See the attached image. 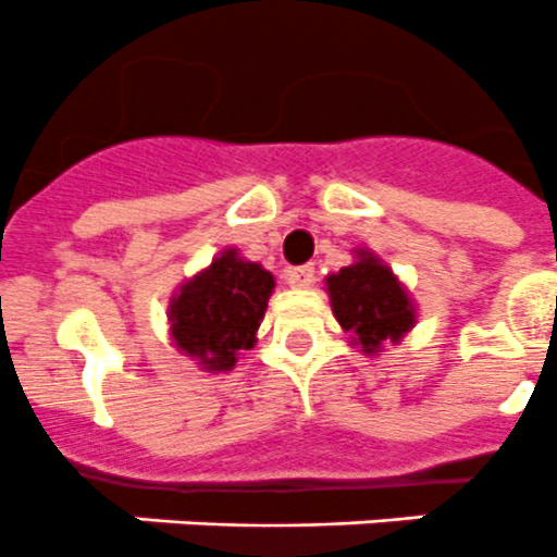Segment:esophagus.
Instances as JSON below:
<instances>
[{"label": "esophagus", "instance_id": "1", "mask_svg": "<svg viewBox=\"0 0 557 557\" xmlns=\"http://www.w3.org/2000/svg\"><path fill=\"white\" fill-rule=\"evenodd\" d=\"M313 277H317L313 265H297V269H288V272H285V280H288L292 288H311Z\"/></svg>", "mask_w": 557, "mask_h": 557}]
</instances>
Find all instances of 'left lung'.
Instances as JSON below:
<instances>
[{"mask_svg": "<svg viewBox=\"0 0 557 557\" xmlns=\"http://www.w3.org/2000/svg\"><path fill=\"white\" fill-rule=\"evenodd\" d=\"M333 317L352 333L367 356H379L384 342L398 345L414 327V302L393 269L372 251H356V263L325 280Z\"/></svg>", "mask_w": 557, "mask_h": 557, "instance_id": "obj_1", "label": "left lung"}]
</instances>
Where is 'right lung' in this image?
I'll list each match as a JSON object with an SVG mask.
<instances>
[{
  "label": "right lung",
  "instance_id": "obj_1",
  "mask_svg": "<svg viewBox=\"0 0 557 557\" xmlns=\"http://www.w3.org/2000/svg\"><path fill=\"white\" fill-rule=\"evenodd\" d=\"M272 272L226 249L207 269L187 280L171 299V338L185 356L210 372L235 367L240 350L255 347L269 297Z\"/></svg>",
  "mask_w": 557,
  "mask_h": 557
}]
</instances>
